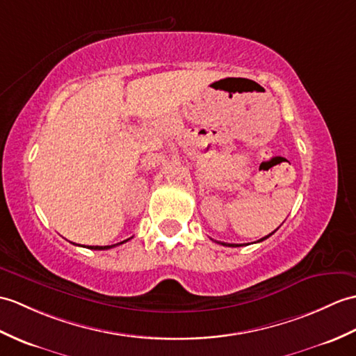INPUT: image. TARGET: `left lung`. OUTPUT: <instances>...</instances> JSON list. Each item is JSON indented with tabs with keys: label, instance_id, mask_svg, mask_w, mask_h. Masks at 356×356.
<instances>
[{
	"label": "left lung",
	"instance_id": "obj_1",
	"mask_svg": "<svg viewBox=\"0 0 356 356\" xmlns=\"http://www.w3.org/2000/svg\"><path fill=\"white\" fill-rule=\"evenodd\" d=\"M275 232H276V230H275ZM275 232H271V234H270V235H267V236H264V238H261V239H259V241H258V243H261V241H264V239H267V238H268V236H271V235H273V234H275ZM220 244H221V245H226V247H239V245H243V244H227V243H220Z\"/></svg>",
	"mask_w": 356,
	"mask_h": 356
}]
</instances>
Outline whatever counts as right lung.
<instances>
[{
	"mask_svg": "<svg viewBox=\"0 0 356 356\" xmlns=\"http://www.w3.org/2000/svg\"><path fill=\"white\" fill-rule=\"evenodd\" d=\"M126 241H129V239H126ZM126 241H121V243L113 244V245H88V249H92V250H107V249H112V247H115V245L124 244Z\"/></svg>",
	"mask_w": 356,
	"mask_h": 356,
	"instance_id": "obj_1",
	"label": "right lung"
}]
</instances>
